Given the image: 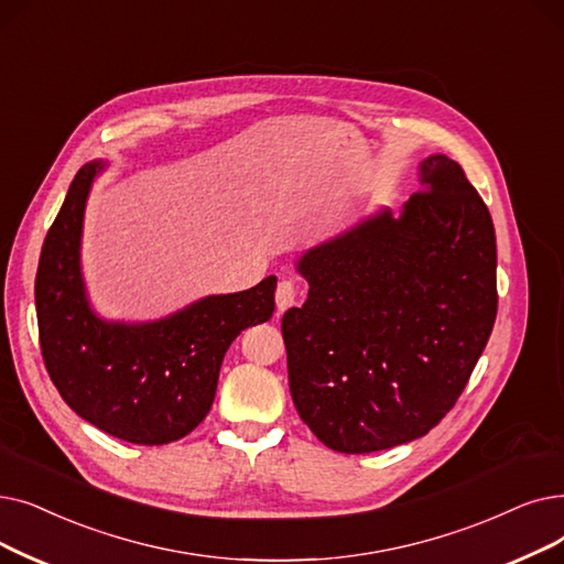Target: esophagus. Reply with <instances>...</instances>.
Wrapping results in <instances>:
<instances>
[{"mask_svg":"<svg viewBox=\"0 0 564 564\" xmlns=\"http://www.w3.org/2000/svg\"><path fill=\"white\" fill-rule=\"evenodd\" d=\"M295 302H297V288H295V283L283 279L279 283V288H276V308H279V313L288 311Z\"/></svg>","mask_w":564,"mask_h":564,"instance_id":"34e87169","label":"esophagus"}]
</instances>
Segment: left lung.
Listing matches in <instances>:
<instances>
[{
	"label": "left lung",
	"mask_w": 564,
	"mask_h": 564,
	"mask_svg": "<svg viewBox=\"0 0 564 564\" xmlns=\"http://www.w3.org/2000/svg\"><path fill=\"white\" fill-rule=\"evenodd\" d=\"M420 191L302 253V308L283 315L300 417L329 449L426 435L470 380L498 313L496 230L463 167L417 165Z\"/></svg>",
	"instance_id": "1"
}]
</instances>
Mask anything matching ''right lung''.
<instances>
[{
	"instance_id": "add662e5",
	"label": "right lung",
	"mask_w": 564,
	"mask_h": 564,
	"mask_svg": "<svg viewBox=\"0 0 564 564\" xmlns=\"http://www.w3.org/2000/svg\"><path fill=\"white\" fill-rule=\"evenodd\" d=\"M104 170L106 161L78 170L45 235L34 285L41 352L85 422L133 445H167L207 417L230 343L272 317L276 276L159 321H106L91 308L80 264L85 207Z\"/></svg>"
}]
</instances>
